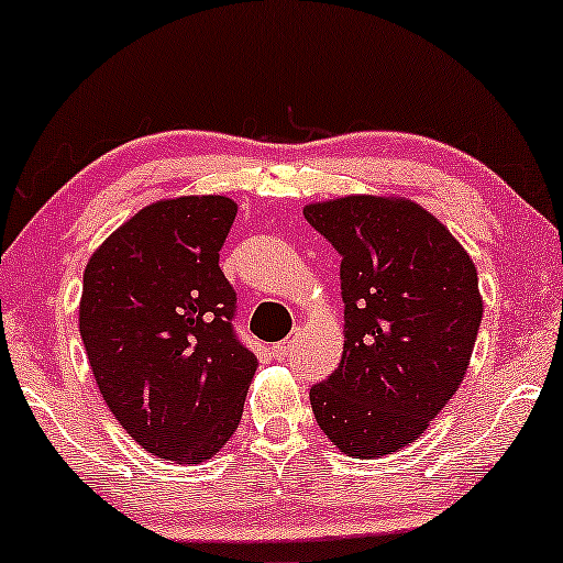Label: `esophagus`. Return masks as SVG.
Instances as JSON below:
<instances>
[{"mask_svg":"<svg viewBox=\"0 0 563 563\" xmlns=\"http://www.w3.org/2000/svg\"><path fill=\"white\" fill-rule=\"evenodd\" d=\"M295 352V339H287V341H279V344L272 346V354L274 360H287V356Z\"/></svg>","mask_w":563,"mask_h":563,"instance_id":"1","label":"esophagus"}]
</instances>
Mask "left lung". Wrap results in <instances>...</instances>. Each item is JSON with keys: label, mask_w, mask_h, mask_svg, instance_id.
<instances>
[{"label": "left lung", "mask_w": 563, "mask_h": 563, "mask_svg": "<svg viewBox=\"0 0 563 563\" xmlns=\"http://www.w3.org/2000/svg\"><path fill=\"white\" fill-rule=\"evenodd\" d=\"M341 255L344 354L310 388L318 427L352 457L404 450L468 369L484 302L471 255L419 203L346 196L305 207Z\"/></svg>", "instance_id": "obj_1"}]
</instances>
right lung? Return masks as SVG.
<instances>
[{"mask_svg":"<svg viewBox=\"0 0 563 563\" xmlns=\"http://www.w3.org/2000/svg\"><path fill=\"white\" fill-rule=\"evenodd\" d=\"M235 214L228 196L150 203L85 268L79 335L103 400L144 450L175 463L222 450L258 367L219 268Z\"/></svg>","mask_w":563,"mask_h":563,"instance_id":"add662e5","label":"right lung"}]
</instances>
